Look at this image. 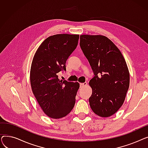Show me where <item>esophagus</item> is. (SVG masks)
I'll list each match as a JSON object with an SVG mask.
<instances>
[{"label": "esophagus", "mask_w": 148, "mask_h": 148, "mask_svg": "<svg viewBox=\"0 0 148 148\" xmlns=\"http://www.w3.org/2000/svg\"><path fill=\"white\" fill-rule=\"evenodd\" d=\"M87 85V83L86 82H84V83H80V86L81 88H83L85 86H86Z\"/></svg>", "instance_id": "esophagus-1"}]
</instances>
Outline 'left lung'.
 I'll return each instance as SVG.
<instances>
[{
    "label": "left lung",
    "instance_id": "obj_1",
    "mask_svg": "<svg viewBox=\"0 0 148 148\" xmlns=\"http://www.w3.org/2000/svg\"><path fill=\"white\" fill-rule=\"evenodd\" d=\"M80 46L88 59L94 77L90 80L92 111L109 117L122 106L130 85V73L120 50L107 37L80 35Z\"/></svg>",
    "mask_w": 148,
    "mask_h": 148
}]
</instances>
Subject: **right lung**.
<instances>
[{
	"instance_id": "obj_1",
	"label": "right lung",
	"mask_w": 148,
	"mask_h": 148,
	"mask_svg": "<svg viewBox=\"0 0 148 148\" xmlns=\"http://www.w3.org/2000/svg\"><path fill=\"white\" fill-rule=\"evenodd\" d=\"M79 35L58 34L42 42L33 58L30 72L31 88L43 112L52 119L68 114L75 103L78 82L60 80L66 61L76 49Z\"/></svg>"
}]
</instances>
